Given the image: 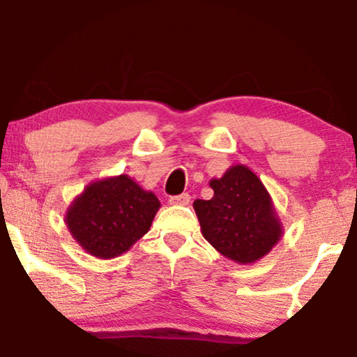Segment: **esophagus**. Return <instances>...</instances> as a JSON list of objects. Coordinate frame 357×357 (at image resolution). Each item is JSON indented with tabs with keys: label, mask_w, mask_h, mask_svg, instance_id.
I'll list each match as a JSON object with an SVG mask.
<instances>
[{
	"label": "esophagus",
	"mask_w": 357,
	"mask_h": 357,
	"mask_svg": "<svg viewBox=\"0 0 357 357\" xmlns=\"http://www.w3.org/2000/svg\"><path fill=\"white\" fill-rule=\"evenodd\" d=\"M190 199H191V196L188 195V192H183V195L171 196L169 203H171V204H179V206H184V204L190 203Z\"/></svg>",
	"instance_id": "esophagus-1"
}]
</instances>
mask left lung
I'll use <instances>...</instances> for the list:
<instances>
[{
	"label": "left lung",
	"instance_id": "1",
	"mask_svg": "<svg viewBox=\"0 0 357 357\" xmlns=\"http://www.w3.org/2000/svg\"><path fill=\"white\" fill-rule=\"evenodd\" d=\"M211 199L192 203L203 236L221 255L252 264L272 250L282 230L267 190L255 173L233 166L223 178L211 179Z\"/></svg>",
	"mask_w": 357,
	"mask_h": 357
}]
</instances>
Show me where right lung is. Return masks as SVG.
Returning <instances> with one entry per match:
<instances>
[{"instance_id": "1", "label": "right lung", "mask_w": 357, "mask_h": 357, "mask_svg": "<svg viewBox=\"0 0 357 357\" xmlns=\"http://www.w3.org/2000/svg\"><path fill=\"white\" fill-rule=\"evenodd\" d=\"M159 206L153 192L119 176L85 188L67 213V227L90 255L112 258L147 233Z\"/></svg>"}]
</instances>
